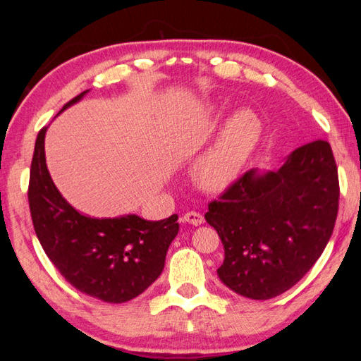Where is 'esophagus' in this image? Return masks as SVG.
<instances>
[{
	"instance_id": "esophagus-1",
	"label": "esophagus",
	"mask_w": 361,
	"mask_h": 361,
	"mask_svg": "<svg viewBox=\"0 0 361 361\" xmlns=\"http://www.w3.org/2000/svg\"><path fill=\"white\" fill-rule=\"evenodd\" d=\"M181 220L185 221V224H190V225H194V226L202 225L203 221H204V219H203L202 214H200V212H195V211H189V212H186L185 216L181 217Z\"/></svg>"
}]
</instances>
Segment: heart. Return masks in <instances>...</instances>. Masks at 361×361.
Segmentation results:
<instances>
[{"label": "heart", "mask_w": 361, "mask_h": 361, "mask_svg": "<svg viewBox=\"0 0 361 361\" xmlns=\"http://www.w3.org/2000/svg\"><path fill=\"white\" fill-rule=\"evenodd\" d=\"M206 118H216L217 110L208 106ZM262 133V121L255 111L239 110L220 128L219 135L194 166L198 186L209 192H219L231 183L255 150Z\"/></svg>", "instance_id": "heart-1"}]
</instances>
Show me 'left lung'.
<instances>
[{
  "instance_id": "obj_1",
  "label": "left lung",
  "mask_w": 361,
  "mask_h": 361,
  "mask_svg": "<svg viewBox=\"0 0 361 361\" xmlns=\"http://www.w3.org/2000/svg\"><path fill=\"white\" fill-rule=\"evenodd\" d=\"M338 198V169L327 141L298 147L276 172H245L204 214L224 243L220 281L262 301L293 287L331 239Z\"/></svg>"
}]
</instances>
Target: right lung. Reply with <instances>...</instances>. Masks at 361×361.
I'll list each match as a JSON object with an SVG mask.
<instances>
[{
  "mask_svg": "<svg viewBox=\"0 0 361 361\" xmlns=\"http://www.w3.org/2000/svg\"><path fill=\"white\" fill-rule=\"evenodd\" d=\"M83 91L60 110L79 102ZM46 127L38 132L29 176V209L35 234L60 274L82 293L121 304L140 296L164 268L178 216L149 221L130 214L116 219L83 216L52 183L44 158Z\"/></svg>",
  "mask_w": 361,
  "mask_h": 361,
  "instance_id": "add662e5",
  "label": "right lung"
}]
</instances>
